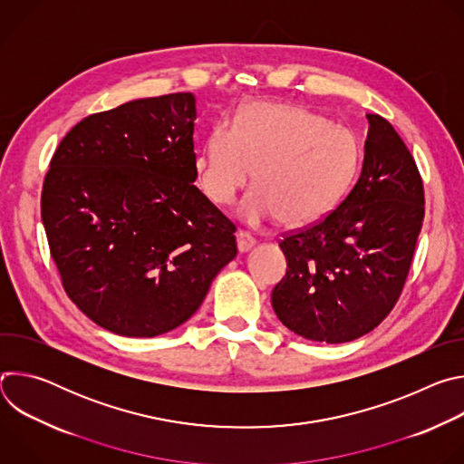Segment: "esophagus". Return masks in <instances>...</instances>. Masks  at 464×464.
<instances>
[{"label":"esophagus","mask_w":464,"mask_h":464,"mask_svg":"<svg viewBox=\"0 0 464 464\" xmlns=\"http://www.w3.org/2000/svg\"><path fill=\"white\" fill-rule=\"evenodd\" d=\"M255 246V238L246 231H237V247L240 253L249 251Z\"/></svg>","instance_id":"esophagus-1"}]
</instances>
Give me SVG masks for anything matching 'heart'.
I'll use <instances>...</instances> for the list:
<instances>
[{
    "label": "heart",
    "instance_id": "obj_1",
    "mask_svg": "<svg viewBox=\"0 0 464 464\" xmlns=\"http://www.w3.org/2000/svg\"><path fill=\"white\" fill-rule=\"evenodd\" d=\"M360 152L347 130L283 102L246 104L235 124L218 122L194 160L198 185L217 206H229L255 172L240 217L288 227L314 224L336 209L358 172Z\"/></svg>",
    "mask_w": 464,
    "mask_h": 464
}]
</instances>
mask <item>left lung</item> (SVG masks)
<instances>
[{
    "label": "left lung",
    "instance_id": "8db88e82",
    "mask_svg": "<svg viewBox=\"0 0 464 464\" xmlns=\"http://www.w3.org/2000/svg\"><path fill=\"white\" fill-rule=\"evenodd\" d=\"M362 174L317 224L281 240L288 268L272 306L292 333L324 343L353 342L399 301L424 220L417 163L389 121L367 113Z\"/></svg>",
    "mask_w": 464,
    "mask_h": 464
}]
</instances>
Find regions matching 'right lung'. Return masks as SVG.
<instances>
[{
  "mask_svg": "<svg viewBox=\"0 0 464 464\" xmlns=\"http://www.w3.org/2000/svg\"><path fill=\"white\" fill-rule=\"evenodd\" d=\"M194 119L192 93L93 113L45 174L42 222L63 290L113 334L179 326L237 256L233 222L194 185Z\"/></svg>",
  "mask_w": 464,
  "mask_h": 464,
  "instance_id": "add662e5",
  "label": "right lung"
}]
</instances>
